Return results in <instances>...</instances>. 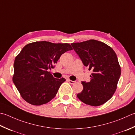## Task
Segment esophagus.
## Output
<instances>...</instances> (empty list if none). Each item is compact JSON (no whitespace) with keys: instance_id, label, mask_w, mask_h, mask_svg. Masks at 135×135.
<instances>
[{"instance_id":"esophagus-1","label":"esophagus","mask_w":135,"mask_h":135,"mask_svg":"<svg viewBox=\"0 0 135 135\" xmlns=\"http://www.w3.org/2000/svg\"><path fill=\"white\" fill-rule=\"evenodd\" d=\"M68 81L69 82V83L71 84H75L76 83L75 81H72V80H68Z\"/></svg>"}]
</instances>
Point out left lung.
<instances>
[{
    "label": "left lung",
    "instance_id": "left-lung-1",
    "mask_svg": "<svg viewBox=\"0 0 135 135\" xmlns=\"http://www.w3.org/2000/svg\"><path fill=\"white\" fill-rule=\"evenodd\" d=\"M83 64L92 71L89 82L82 81L83 90L77 94L85 104L99 106L111 98L117 88L120 67L115 52L108 45L95 40L72 43Z\"/></svg>",
    "mask_w": 135,
    "mask_h": 135
}]
</instances>
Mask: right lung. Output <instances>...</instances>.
<instances>
[{"label":"right lung","mask_w":135,"mask_h":135,"mask_svg":"<svg viewBox=\"0 0 135 135\" xmlns=\"http://www.w3.org/2000/svg\"><path fill=\"white\" fill-rule=\"evenodd\" d=\"M73 50L68 43L33 42L23 47L15 58L13 83L23 98L29 104H47L56 95L65 79L55 78L49 70L62 54Z\"/></svg>","instance_id":"1"}]
</instances>
